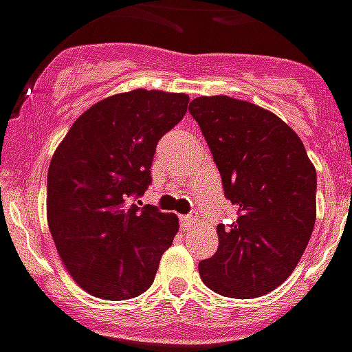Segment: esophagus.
Returning <instances> with one entry per match:
<instances>
[{"instance_id": "esophagus-1", "label": "esophagus", "mask_w": 352, "mask_h": 352, "mask_svg": "<svg viewBox=\"0 0 352 352\" xmlns=\"http://www.w3.org/2000/svg\"><path fill=\"white\" fill-rule=\"evenodd\" d=\"M192 221H194V219H192L190 215H182V226L185 228V230H187V228L190 226Z\"/></svg>"}]
</instances>
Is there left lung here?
Segmentation results:
<instances>
[{
  "mask_svg": "<svg viewBox=\"0 0 352 352\" xmlns=\"http://www.w3.org/2000/svg\"><path fill=\"white\" fill-rule=\"evenodd\" d=\"M188 112L205 135L224 196L236 206L219 224V249L199 263L213 292L253 299L283 283L301 260L317 215V173L301 139L269 110L203 96Z\"/></svg>",
  "mask_w": 352,
  "mask_h": 352,
  "instance_id": "left-lung-1",
  "label": "left lung"
}]
</instances>
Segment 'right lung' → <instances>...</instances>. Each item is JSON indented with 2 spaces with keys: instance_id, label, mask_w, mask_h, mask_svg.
Wrapping results in <instances>:
<instances>
[{
  "instance_id": "1",
  "label": "right lung",
  "mask_w": 352,
  "mask_h": 352,
  "mask_svg": "<svg viewBox=\"0 0 352 352\" xmlns=\"http://www.w3.org/2000/svg\"><path fill=\"white\" fill-rule=\"evenodd\" d=\"M188 96L137 89L78 117L47 170V224L85 292L122 301L155 281L178 217L131 203L151 185L156 144L187 113Z\"/></svg>"
}]
</instances>
